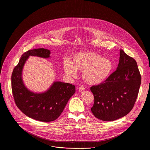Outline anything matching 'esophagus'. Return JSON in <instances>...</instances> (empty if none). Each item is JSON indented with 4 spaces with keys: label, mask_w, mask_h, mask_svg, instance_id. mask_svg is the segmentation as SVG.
Returning <instances> with one entry per match:
<instances>
[{
    "label": "esophagus",
    "mask_w": 150,
    "mask_h": 150,
    "mask_svg": "<svg viewBox=\"0 0 150 150\" xmlns=\"http://www.w3.org/2000/svg\"><path fill=\"white\" fill-rule=\"evenodd\" d=\"M79 91H84L85 90V88L83 86H80L79 88Z\"/></svg>",
    "instance_id": "34e87169"
}]
</instances>
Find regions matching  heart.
Wrapping results in <instances>:
<instances>
[{
	"label": "heart",
	"instance_id": "1",
	"mask_svg": "<svg viewBox=\"0 0 150 150\" xmlns=\"http://www.w3.org/2000/svg\"><path fill=\"white\" fill-rule=\"evenodd\" d=\"M112 69L113 64L109 58L87 51L75 54L71 62L67 61L64 64V70L67 75L75 77L77 71L82 72L83 80L91 85L99 84L105 81Z\"/></svg>",
	"mask_w": 150,
	"mask_h": 150
}]
</instances>
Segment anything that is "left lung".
Listing matches in <instances>:
<instances>
[{"mask_svg":"<svg viewBox=\"0 0 150 150\" xmlns=\"http://www.w3.org/2000/svg\"><path fill=\"white\" fill-rule=\"evenodd\" d=\"M141 83L136 60L120 50L116 70L104 82L91 88L94 99L91 108L93 115L106 121L127 115L135 104Z\"/></svg>","mask_w":150,"mask_h":150,"instance_id":"obj_1","label":"left lung"}]
</instances>
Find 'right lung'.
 Returning a JSON list of instances; mask_svg holds the SVG:
<instances>
[{
	"label": "right lung",
	"instance_id": "1",
	"mask_svg": "<svg viewBox=\"0 0 150 150\" xmlns=\"http://www.w3.org/2000/svg\"><path fill=\"white\" fill-rule=\"evenodd\" d=\"M50 50L44 48L26 52L14 67L11 77L12 91L17 106L27 116L43 122L56 120L63 112L69 99L75 93L74 85L61 81H54L43 93L31 92L24 85L22 72L29 56L48 58L50 57Z\"/></svg>",
	"mask_w": 150,
	"mask_h": 150
}]
</instances>
